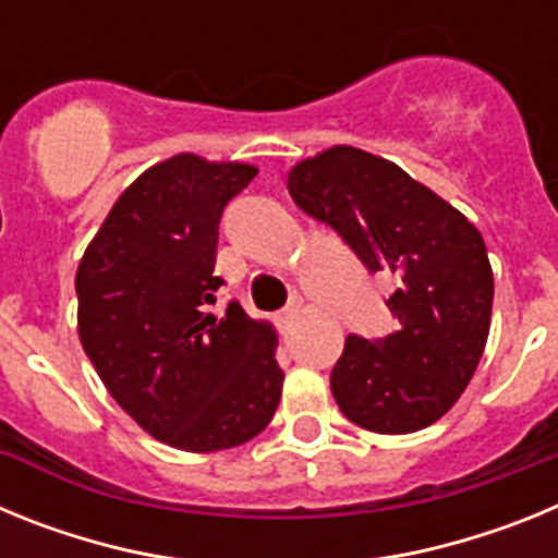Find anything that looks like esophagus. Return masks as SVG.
Returning <instances> with one entry per match:
<instances>
[{
    "label": "esophagus",
    "mask_w": 558,
    "mask_h": 558,
    "mask_svg": "<svg viewBox=\"0 0 558 558\" xmlns=\"http://www.w3.org/2000/svg\"><path fill=\"white\" fill-rule=\"evenodd\" d=\"M302 307H304L302 295H293V299H290L288 307L282 310V315H279V322H282L284 329H288L290 324H293V318H299V313H302Z\"/></svg>",
    "instance_id": "esophagus-1"
}]
</instances>
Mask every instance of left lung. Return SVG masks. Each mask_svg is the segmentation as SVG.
Listing matches in <instances>:
<instances>
[{
  "label": "left lung",
  "instance_id": "left-lung-1",
  "mask_svg": "<svg viewBox=\"0 0 558 558\" xmlns=\"http://www.w3.org/2000/svg\"><path fill=\"white\" fill-rule=\"evenodd\" d=\"M295 206L391 276L386 338L349 335L329 386L372 433H413L445 416L481 363L495 279L481 231L393 161L335 145L288 172Z\"/></svg>",
  "mask_w": 558,
  "mask_h": 558
}]
</instances>
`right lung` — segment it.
Listing matches in <instances>:
<instances>
[{
    "label": "right lung",
    "instance_id": "right-lung-1",
    "mask_svg": "<svg viewBox=\"0 0 558 558\" xmlns=\"http://www.w3.org/2000/svg\"><path fill=\"white\" fill-rule=\"evenodd\" d=\"M256 167L181 153L150 167L111 206L77 265V335L108 393L165 445L240 447L282 397L276 332L240 302L223 315L218 226Z\"/></svg>",
    "mask_w": 558,
    "mask_h": 558
}]
</instances>
